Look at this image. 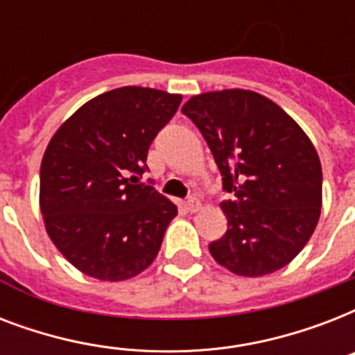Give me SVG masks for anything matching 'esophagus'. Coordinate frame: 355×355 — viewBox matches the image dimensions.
<instances>
[{
    "label": "esophagus",
    "instance_id": "obj_1",
    "mask_svg": "<svg viewBox=\"0 0 355 355\" xmlns=\"http://www.w3.org/2000/svg\"><path fill=\"white\" fill-rule=\"evenodd\" d=\"M186 206H188V211L195 214V211L200 210V200L197 199V197H189L188 202H186Z\"/></svg>",
    "mask_w": 355,
    "mask_h": 355
}]
</instances>
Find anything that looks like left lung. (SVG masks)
<instances>
[{
	"mask_svg": "<svg viewBox=\"0 0 355 355\" xmlns=\"http://www.w3.org/2000/svg\"><path fill=\"white\" fill-rule=\"evenodd\" d=\"M205 136L230 197L227 234L210 243L239 276L286 267L319 223L322 167L313 144L276 103L250 90L208 92L182 107Z\"/></svg>",
	"mask_w": 355,
	"mask_h": 355,
	"instance_id": "obj_1",
	"label": "left lung"
}]
</instances>
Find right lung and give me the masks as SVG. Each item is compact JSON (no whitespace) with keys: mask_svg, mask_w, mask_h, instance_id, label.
I'll use <instances>...</instances> for the list:
<instances>
[{"mask_svg":"<svg viewBox=\"0 0 355 355\" xmlns=\"http://www.w3.org/2000/svg\"><path fill=\"white\" fill-rule=\"evenodd\" d=\"M182 96L141 86L105 92L58 128L40 167L46 230L69 263L97 280L121 282L155 261L177 206L132 184L156 134Z\"/></svg>","mask_w":355,"mask_h":355,"instance_id":"right-lung-1","label":"right lung"}]
</instances>
